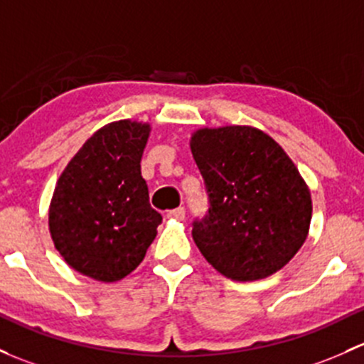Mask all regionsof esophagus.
Here are the masks:
<instances>
[{
	"label": "esophagus",
	"instance_id": "34e87169",
	"mask_svg": "<svg viewBox=\"0 0 364 364\" xmlns=\"http://www.w3.org/2000/svg\"><path fill=\"white\" fill-rule=\"evenodd\" d=\"M167 218H171V220H185V208H178V209H172V211L167 213Z\"/></svg>",
	"mask_w": 364,
	"mask_h": 364
}]
</instances>
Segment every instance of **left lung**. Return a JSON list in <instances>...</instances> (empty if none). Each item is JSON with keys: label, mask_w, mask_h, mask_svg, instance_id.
Here are the masks:
<instances>
[{"label": "left lung", "mask_w": 364, "mask_h": 364, "mask_svg": "<svg viewBox=\"0 0 364 364\" xmlns=\"http://www.w3.org/2000/svg\"><path fill=\"white\" fill-rule=\"evenodd\" d=\"M190 148L209 209L193 221L204 258L232 281L281 270L307 239L311 190L277 143L250 125L198 129Z\"/></svg>", "instance_id": "obj_1"}]
</instances>
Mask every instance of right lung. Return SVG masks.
Instances as JSON below:
<instances>
[{"label":"right lung","mask_w":364,"mask_h":364,"mask_svg":"<svg viewBox=\"0 0 364 364\" xmlns=\"http://www.w3.org/2000/svg\"><path fill=\"white\" fill-rule=\"evenodd\" d=\"M150 124L118 120L85 141L48 209L53 246L76 272L114 282L143 262L162 216L150 205L141 156Z\"/></svg>","instance_id":"add662e5"}]
</instances>
